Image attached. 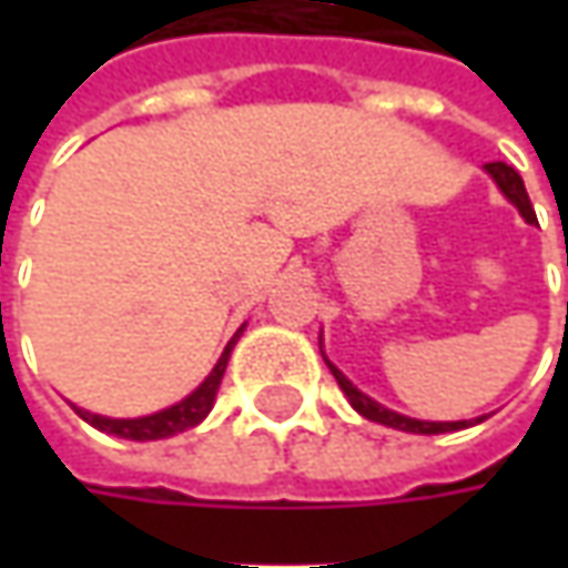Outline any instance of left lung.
<instances>
[{
    "label": "left lung",
    "instance_id": "8db88e82",
    "mask_svg": "<svg viewBox=\"0 0 568 568\" xmlns=\"http://www.w3.org/2000/svg\"><path fill=\"white\" fill-rule=\"evenodd\" d=\"M487 173H490L493 180H496V186L506 192V199H509V202H513V205L521 211V217H525L528 224H535L537 217H535V207H531V199H528L525 183H521V176L515 173L513 166L503 164V161H493V164H487ZM328 369H332V376L338 379L341 392L347 395V402L354 404V410H357V414H363L366 420H376V424H382V426H395V429H404V433H424V436H433V433H452V429H465V426L470 424V420H455V424H429V420H414V417L395 414V410L382 407V404H376L373 398H366L361 388L347 379L344 373H341L335 363H328Z\"/></svg>",
    "mask_w": 568,
    "mask_h": 568
}]
</instances>
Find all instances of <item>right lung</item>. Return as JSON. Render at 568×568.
<instances>
[{
	"label": "right lung",
	"instance_id": "right-lung-1",
	"mask_svg": "<svg viewBox=\"0 0 568 568\" xmlns=\"http://www.w3.org/2000/svg\"><path fill=\"white\" fill-rule=\"evenodd\" d=\"M240 332H243V328H240ZM240 332L233 335V341L227 344V351L221 354L217 366L207 373V379L180 404H173V407H166V410H158V414H151V417H135V420H113V417H100V414H91V410L75 407L78 417L88 420L91 426H98V429H103V433H113V436H120V439H135V443H144V439H166V436H173V433H183L189 426L202 424L205 414L211 410V404H214L217 385L224 379L230 351H233V344L240 338Z\"/></svg>",
	"mask_w": 568,
	"mask_h": 568
}]
</instances>
